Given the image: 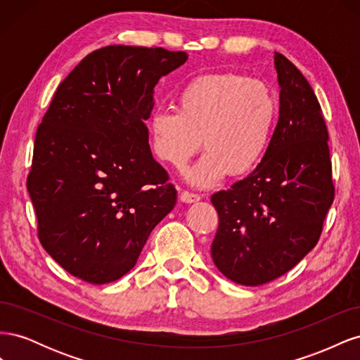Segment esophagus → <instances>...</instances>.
Here are the masks:
<instances>
[{"label":"esophagus","instance_id":"34e87169","mask_svg":"<svg viewBox=\"0 0 360 360\" xmlns=\"http://www.w3.org/2000/svg\"><path fill=\"white\" fill-rule=\"evenodd\" d=\"M179 197H180V201H183V202H188V204L200 201V195H197V193H192V192H188V191H183V192H180Z\"/></svg>","mask_w":360,"mask_h":360}]
</instances>
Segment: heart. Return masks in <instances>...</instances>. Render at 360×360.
Segmentation results:
<instances>
[{
    "label": "heart",
    "instance_id": "heart-1",
    "mask_svg": "<svg viewBox=\"0 0 360 360\" xmlns=\"http://www.w3.org/2000/svg\"><path fill=\"white\" fill-rule=\"evenodd\" d=\"M279 120V101L270 86L249 76L214 72L193 76L176 96V110L150 117L153 155L181 168L201 147L207 150L186 171L193 186L207 188L228 172L242 177L264 159Z\"/></svg>",
    "mask_w": 360,
    "mask_h": 360
}]
</instances>
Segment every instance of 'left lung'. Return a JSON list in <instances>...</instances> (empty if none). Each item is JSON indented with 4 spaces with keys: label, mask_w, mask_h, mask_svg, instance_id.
I'll return each instance as SVG.
<instances>
[{
    "label": "left lung",
    "mask_w": 360,
    "mask_h": 360,
    "mask_svg": "<svg viewBox=\"0 0 360 360\" xmlns=\"http://www.w3.org/2000/svg\"><path fill=\"white\" fill-rule=\"evenodd\" d=\"M279 120L264 159L212 195L219 226L213 263L236 284L257 287L287 274L317 245L333 202L329 134L309 82L275 52Z\"/></svg>",
    "instance_id": "left-lung-1"
}]
</instances>
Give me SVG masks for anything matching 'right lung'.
Masks as SVG:
<instances>
[{
	"label": "right lung",
	"instance_id": "add662e5",
	"mask_svg": "<svg viewBox=\"0 0 360 360\" xmlns=\"http://www.w3.org/2000/svg\"><path fill=\"white\" fill-rule=\"evenodd\" d=\"M186 60V52L111 45L58 85L37 129L27 188L40 243L70 275L96 285L124 276L176 205L146 122L156 84Z\"/></svg>",
	"mask_w": 360,
	"mask_h": 360
}]
</instances>
